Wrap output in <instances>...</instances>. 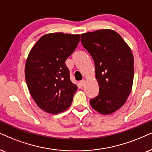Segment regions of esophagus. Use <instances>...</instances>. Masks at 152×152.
I'll return each instance as SVG.
<instances>
[{"label":"esophagus","mask_w":152,"mask_h":152,"mask_svg":"<svg viewBox=\"0 0 152 152\" xmlns=\"http://www.w3.org/2000/svg\"><path fill=\"white\" fill-rule=\"evenodd\" d=\"M86 83V81L85 80H80V86H85Z\"/></svg>","instance_id":"34e87169"}]
</instances>
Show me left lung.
Segmentation results:
<instances>
[{"mask_svg":"<svg viewBox=\"0 0 152 152\" xmlns=\"http://www.w3.org/2000/svg\"><path fill=\"white\" fill-rule=\"evenodd\" d=\"M83 46L93 57L99 95L90 100L93 109L108 115L118 110L132 90L134 58L121 36L111 29L82 34Z\"/></svg>","mask_w":152,"mask_h":152,"instance_id":"left-lung-1","label":"left lung"}]
</instances>
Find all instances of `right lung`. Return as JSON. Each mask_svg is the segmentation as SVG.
I'll use <instances>...</instances> for the list:
<instances>
[{
  "instance_id": "right-lung-1",
  "label": "right lung",
  "mask_w": 152,
  "mask_h": 152,
  "mask_svg": "<svg viewBox=\"0 0 152 152\" xmlns=\"http://www.w3.org/2000/svg\"><path fill=\"white\" fill-rule=\"evenodd\" d=\"M79 41V34H48L28 53L24 70L26 84L37 106L45 112L59 114L72 104L78 87L71 81L65 61Z\"/></svg>"
}]
</instances>
